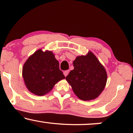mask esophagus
I'll use <instances>...</instances> for the list:
<instances>
[{"label":"esophagus","mask_w":133,"mask_h":133,"mask_svg":"<svg viewBox=\"0 0 133 133\" xmlns=\"http://www.w3.org/2000/svg\"><path fill=\"white\" fill-rule=\"evenodd\" d=\"M68 73H69V71H65L63 72V74H64L65 77H66V76L68 75Z\"/></svg>","instance_id":"obj_1"}]
</instances>
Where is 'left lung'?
Here are the masks:
<instances>
[{
	"label": "left lung",
	"instance_id": "left-lung-1",
	"mask_svg": "<svg viewBox=\"0 0 133 133\" xmlns=\"http://www.w3.org/2000/svg\"><path fill=\"white\" fill-rule=\"evenodd\" d=\"M74 70L66 77L72 90L80 99L90 101L97 97L104 89L107 74L95 56L89 52L78 56L73 62Z\"/></svg>",
	"mask_w": 133,
	"mask_h": 133
}]
</instances>
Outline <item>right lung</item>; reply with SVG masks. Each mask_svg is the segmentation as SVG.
<instances>
[{"instance_id": "right-lung-1", "label": "right lung", "mask_w": 133, "mask_h": 133, "mask_svg": "<svg viewBox=\"0 0 133 133\" xmlns=\"http://www.w3.org/2000/svg\"><path fill=\"white\" fill-rule=\"evenodd\" d=\"M22 76L28 90L37 96L48 93L57 82L65 78L54 54L41 50L34 52L26 61Z\"/></svg>"}]
</instances>
